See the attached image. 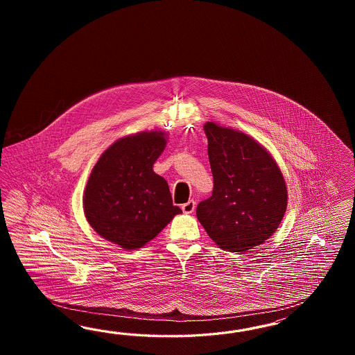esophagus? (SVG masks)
Wrapping results in <instances>:
<instances>
[{
	"label": "esophagus",
	"mask_w": 355,
	"mask_h": 355,
	"mask_svg": "<svg viewBox=\"0 0 355 355\" xmlns=\"http://www.w3.org/2000/svg\"><path fill=\"white\" fill-rule=\"evenodd\" d=\"M181 208H182L183 214H193V209H195V202L189 200L187 203L181 205Z\"/></svg>",
	"instance_id": "obj_1"
}]
</instances>
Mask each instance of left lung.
<instances>
[{
    "instance_id": "obj_1",
    "label": "left lung",
    "mask_w": 355,
    "mask_h": 355,
    "mask_svg": "<svg viewBox=\"0 0 355 355\" xmlns=\"http://www.w3.org/2000/svg\"><path fill=\"white\" fill-rule=\"evenodd\" d=\"M212 195L196 217L218 248L245 252L272 236L286 211L288 191L276 162L258 141L208 122Z\"/></svg>"
}]
</instances>
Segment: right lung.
<instances>
[{"instance_id":"add662e5","label":"right lung","mask_w":355,"mask_h":355,"mask_svg":"<svg viewBox=\"0 0 355 355\" xmlns=\"http://www.w3.org/2000/svg\"><path fill=\"white\" fill-rule=\"evenodd\" d=\"M165 144L162 131L117 140L100 156L88 178L83 199L87 221L122 248L144 246L182 214L173 205L168 182L152 169Z\"/></svg>"}]
</instances>
